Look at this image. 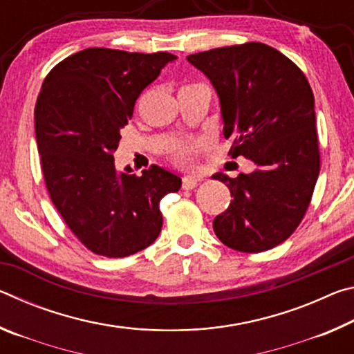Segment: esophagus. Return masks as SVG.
<instances>
[{
	"label": "esophagus",
	"instance_id": "34e87169",
	"mask_svg": "<svg viewBox=\"0 0 354 354\" xmlns=\"http://www.w3.org/2000/svg\"><path fill=\"white\" fill-rule=\"evenodd\" d=\"M198 183H200L198 178H195V176H185V178L183 179V189H184V190H192Z\"/></svg>",
	"mask_w": 354,
	"mask_h": 354
}]
</instances>
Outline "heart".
<instances>
[{
    "instance_id": "b5f03b06",
    "label": "heart",
    "mask_w": 354,
    "mask_h": 354,
    "mask_svg": "<svg viewBox=\"0 0 354 354\" xmlns=\"http://www.w3.org/2000/svg\"><path fill=\"white\" fill-rule=\"evenodd\" d=\"M198 148H200V145H185V147H179V148L176 149V153H175V160H176V162H179V164L189 162L190 158H192V154H194L195 151H198Z\"/></svg>"
}]
</instances>
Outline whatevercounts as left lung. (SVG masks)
<instances>
[{
    "instance_id": "1",
    "label": "left lung",
    "mask_w": 354,
    "mask_h": 354,
    "mask_svg": "<svg viewBox=\"0 0 354 354\" xmlns=\"http://www.w3.org/2000/svg\"><path fill=\"white\" fill-rule=\"evenodd\" d=\"M207 76L220 100L230 154L256 169L225 183L232 200L214 218L221 243L261 253L284 242L306 214L320 171L314 93L290 59L259 41L187 56Z\"/></svg>"
}]
</instances>
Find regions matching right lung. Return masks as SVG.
I'll return each mask as SVG.
<instances>
[{
	"label": "right lung",
	"mask_w": 354,
	"mask_h": 354,
	"mask_svg": "<svg viewBox=\"0 0 354 354\" xmlns=\"http://www.w3.org/2000/svg\"><path fill=\"white\" fill-rule=\"evenodd\" d=\"M176 56L87 48L53 68L35 104V139L53 205L73 234L106 257L147 248L162 227L159 203L181 178L151 165L117 171L113 151L136 100Z\"/></svg>",
	"instance_id": "obj_1"
}]
</instances>
